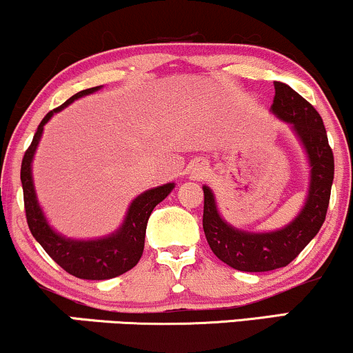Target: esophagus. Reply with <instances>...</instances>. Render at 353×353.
Returning a JSON list of instances; mask_svg holds the SVG:
<instances>
[{"label":"esophagus","instance_id":"1","mask_svg":"<svg viewBox=\"0 0 353 353\" xmlns=\"http://www.w3.org/2000/svg\"><path fill=\"white\" fill-rule=\"evenodd\" d=\"M205 172H208V164H205V163H197L196 168L192 169V176L194 177H202Z\"/></svg>","mask_w":353,"mask_h":353}]
</instances>
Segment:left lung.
I'll return each instance as SVG.
<instances>
[{"label": "left lung", "instance_id": "8db88e82", "mask_svg": "<svg viewBox=\"0 0 353 353\" xmlns=\"http://www.w3.org/2000/svg\"><path fill=\"white\" fill-rule=\"evenodd\" d=\"M274 86L270 112L290 125L302 144L310 169L307 196L297 216L283 228L267 232L237 229L221 216L212 189L202 185V228L209 247L224 264L242 272H267L290 264L322 228L334 182V154L322 117L290 86L279 81Z\"/></svg>", "mask_w": 353, "mask_h": 353}]
</instances>
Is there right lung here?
<instances>
[{
	"instance_id": "1",
	"label": "right lung",
	"mask_w": 353,
	"mask_h": 353,
	"mask_svg": "<svg viewBox=\"0 0 353 353\" xmlns=\"http://www.w3.org/2000/svg\"><path fill=\"white\" fill-rule=\"evenodd\" d=\"M101 88L103 86L89 88L76 92L63 106L48 112L41 124L38 125L33 143L24 152L21 164L24 209H26V219L31 234L56 264L74 277L86 279V281H106V279L117 277V275L131 270L139 262L144 250V237L149 216H151L152 209L159 202H163L176 188L174 182H168V184L144 190L129 204L123 224L114 232L104 237L72 239L63 236L51 228L50 221L44 216L43 208L39 205L33 181V159L39 141H41L44 125L56 112L63 111L76 99L99 91Z\"/></svg>"
}]
</instances>
